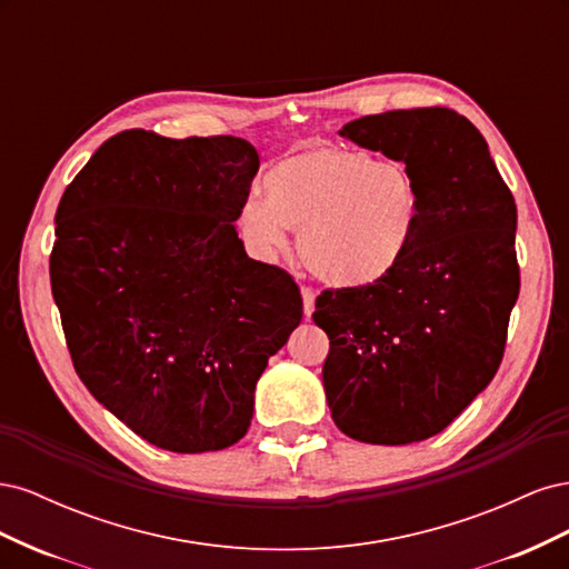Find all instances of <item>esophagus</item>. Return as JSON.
<instances>
[{
	"label": "esophagus",
	"mask_w": 569,
	"mask_h": 569,
	"mask_svg": "<svg viewBox=\"0 0 569 569\" xmlns=\"http://www.w3.org/2000/svg\"><path fill=\"white\" fill-rule=\"evenodd\" d=\"M301 299H303V316L311 318L313 316V308H316V291L303 287L301 289Z\"/></svg>",
	"instance_id": "34e87169"
}]
</instances>
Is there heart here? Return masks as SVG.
Here are the masks:
<instances>
[{"mask_svg": "<svg viewBox=\"0 0 569 569\" xmlns=\"http://www.w3.org/2000/svg\"><path fill=\"white\" fill-rule=\"evenodd\" d=\"M266 201L249 199L234 216L244 244L280 256L287 228L299 230V256L335 289L380 284L403 263L422 218L410 170L368 151L308 144L274 161L263 176Z\"/></svg>", "mask_w": 569, "mask_h": 569, "instance_id": "obj_1", "label": "heart"}]
</instances>
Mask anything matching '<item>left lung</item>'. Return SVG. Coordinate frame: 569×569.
<instances>
[{
  "label": "left lung",
  "instance_id": "obj_1",
  "mask_svg": "<svg viewBox=\"0 0 569 569\" xmlns=\"http://www.w3.org/2000/svg\"><path fill=\"white\" fill-rule=\"evenodd\" d=\"M341 137L416 178L422 218L403 263L366 289H327L322 385L343 435L403 446L439 435L501 366L520 295L518 209L468 118L443 109L363 116Z\"/></svg>",
  "mask_w": 569,
  "mask_h": 569
}]
</instances>
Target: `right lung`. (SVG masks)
Instances as JSON below:
<instances>
[{"label":"right lung","instance_id":"obj_1","mask_svg":"<svg viewBox=\"0 0 569 569\" xmlns=\"http://www.w3.org/2000/svg\"><path fill=\"white\" fill-rule=\"evenodd\" d=\"M256 170L242 137L126 130L59 201L49 278L73 368L159 449L242 439L258 377L301 322L297 282L234 230Z\"/></svg>","mask_w":569,"mask_h":569}]
</instances>
